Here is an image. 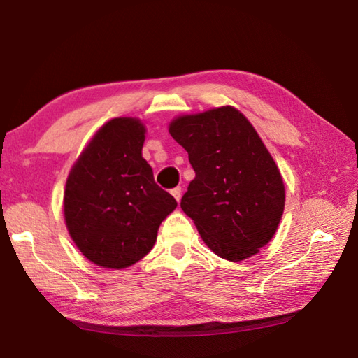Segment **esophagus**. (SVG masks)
Returning a JSON list of instances; mask_svg holds the SVG:
<instances>
[{"label": "esophagus", "mask_w": 358, "mask_h": 358, "mask_svg": "<svg viewBox=\"0 0 358 358\" xmlns=\"http://www.w3.org/2000/svg\"><path fill=\"white\" fill-rule=\"evenodd\" d=\"M172 192V196L177 199V202H180V199H181V187L180 186H177V187H173V189L171 191Z\"/></svg>", "instance_id": "1"}]
</instances>
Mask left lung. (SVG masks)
Wrapping results in <instances>:
<instances>
[{
  "instance_id": "8db88e82",
  "label": "left lung",
  "mask_w": 358,
  "mask_h": 358,
  "mask_svg": "<svg viewBox=\"0 0 358 358\" xmlns=\"http://www.w3.org/2000/svg\"><path fill=\"white\" fill-rule=\"evenodd\" d=\"M171 136L196 172L181 210L216 256L240 262L273 238L284 185L256 129L234 107L173 120Z\"/></svg>"
}]
</instances>
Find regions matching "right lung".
I'll list each match as a JSON object with an SVG mask.
<instances>
[{
	"label": "right lung",
	"mask_w": 358,
	"mask_h": 358,
	"mask_svg": "<svg viewBox=\"0 0 358 358\" xmlns=\"http://www.w3.org/2000/svg\"><path fill=\"white\" fill-rule=\"evenodd\" d=\"M145 128L113 118L96 132L66 181L64 220L88 260L126 268L153 248L161 222L177 201L155 183L142 157Z\"/></svg>",
	"instance_id": "right-lung-1"
}]
</instances>
